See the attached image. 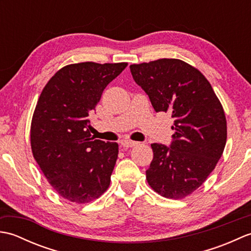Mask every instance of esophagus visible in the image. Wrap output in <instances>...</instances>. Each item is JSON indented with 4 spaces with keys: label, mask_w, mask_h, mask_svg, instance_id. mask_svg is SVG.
Listing matches in <instances>:
<instances>
[{
    "label": "esophagus",
    "mask_w": 251,
    "mask_h": 251,
    "mask_svg": "<svg viewBox=\"0 0 251 251\" xmlns=\"http://www.w3.org/2000/svg\"><path fill=\"white\" fill-rule=\"evenodd\" d=\"M121 143L124 148H132V147H136L138 145L137 141H132V140H122Z\"/></svg>",
    "instance_id": "1"
}]
</instances>
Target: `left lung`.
Masks as SVG:
<instances>
[{"label":"left lung","instance_id":"1","mask_svg":"<svg viewBox=\"0 0 251 251\" xmlns=\"http://www.w3.org/2000/svg\"><path fill=\"white\" fill-rule=\"evenodd\" d=\"M131 75L156 112H170V146L152 143L147 170L151 188L167 199L190 195L205 182L226 142V120L219 99L202 74L180 59L131 65Z\"/></svg>","mask_w":251,"mask_h":251}]
</instances>
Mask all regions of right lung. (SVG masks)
Listing matches in <instances>:
<instances>
[{
  "label": "right lung",
  "instance_id": "1",
  "mask_svg": "<svg viewBox=\"0 0 251 251\" xmlns=\"http://www.w3.org/2000/svg\"><path fill=\"white\" fill-rule=\"evenodd\" d=\"M126 62H81L55 73L42 90L31 123V149L46 179L63 199L89 202L109 188L119 145L95 139L89 114Z\"/></svg>",
  "mask_w": 251,
  "mask_h": 251
}]
</instances>
